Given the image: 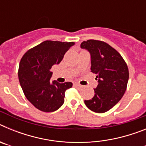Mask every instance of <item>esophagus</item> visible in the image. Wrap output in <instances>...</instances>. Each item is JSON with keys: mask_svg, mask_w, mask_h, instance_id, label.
Wrapping results in <instances>:
<instances>
[{"mask_svg": "<svg viewBox=\"0 0 146 146\" xmlns=\"http://www.w3.org/2000/svg\"><path fill=\"white\" fill-rule=\"evenodd\" d=\"M74 85L75 86H79V87H80V86H81L80 85L79 83H78V82H75V83H74Z\"/></svg>", "mask_w": 146, "mask_h": 146, "instance_id": "obj_1", "label": "esophagus"}]
</instances>
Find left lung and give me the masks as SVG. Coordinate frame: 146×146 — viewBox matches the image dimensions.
<instances>
[{"instance_id": "obj_1", "label": "left lung", "mask_w": 146, "mask_h": 146, "mask_svg": "<svg viewBox=\"0 0 146 146\" xmlns=\"http://www.w3.org/2000/svg\"><path fill=\"white\" fill-rule=\"evenodd\" d=\"M82 49L91 55V70L96 74L98 86L94 97L85 100L88 109L98 113L108 111L121 100L129 80V69L119 52L102 41L82 42Z\"/></svg>"}]
</instances>
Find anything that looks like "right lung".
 <instances>
[{
  "label": "right lung",
  "instance_id": "obj_1",
  "mask_svg": "<svg viewBox=\"0 0 146 146\" xmlns=\"http://www.w3.org/2000/svg\"><path fill=\"white\" fill-rule=\"evenodd\" d=\"M74 42L44 41L27 51L20 60L18 77L28 101L41 111L54 112L63 105L71 82L50 81L54 64L61 61Z\"/></svg>",
  "mask_w": 146,
  "mask_h": 146
}]
</instances>
